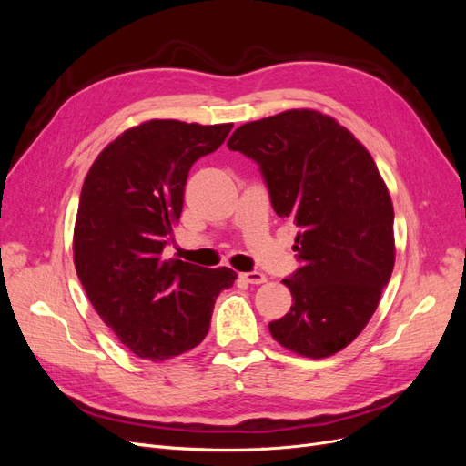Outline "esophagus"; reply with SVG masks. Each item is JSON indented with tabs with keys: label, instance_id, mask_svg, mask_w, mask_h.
<instances>
[{
	"label": "esophagus",
	"instance_id": "obj_1",
	"mask_svg": "<svg viewBox=\"0 0 466 466\" xmlns=\"http://www.w3.org/2000/svg\"><path fill=\"white\" fill-rule=\"evenodd\" d=\"M241 278L248 281V284H264L266 281V276L262 272H243Z\"/></svg>",
	"mask_w": 466,
	"mask_h": 466
}]
</instances>
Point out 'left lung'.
<instances>
[{
  "label": "left lung",
  "mask_w": 466,
  "mask_h": 466,
  "mask_svg": "<svg viewBox=\"0 0 466 466\" xmlns=\"http://www.w3.org/2000/svg\"><path fill=\"white\" fill-rule=\"evenodd\" d=\"M228 147L260 165L274 211L299 228L301 268L281 279L293 303L268 324L272 338L305 358L334 356L370 322L394 268V209L371 153L313 108L238 126Z\"/></svg>",
  "instance_id": "1"
}]
</instances>
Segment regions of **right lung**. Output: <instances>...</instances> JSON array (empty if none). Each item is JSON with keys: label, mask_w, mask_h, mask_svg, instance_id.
Here are the masks:
<instances>
[{"label": "right lung", "mask_w": 466, "mask_h": 466, "mask_svg": "<svg viewBox=\"0 0 466 466\" xmlns=\"http://www.w3.org/2000/svg\"><path fill=\"white\" fill-rule=\"evenodd\" d=\"M233 124L147 120L110 142L83 182L74 264L95 311L137 358L165 361L198 346L231 268L163 260L190 167Z\"/></svg>", "instance_id": "right-lung-1"}]
</instances>
